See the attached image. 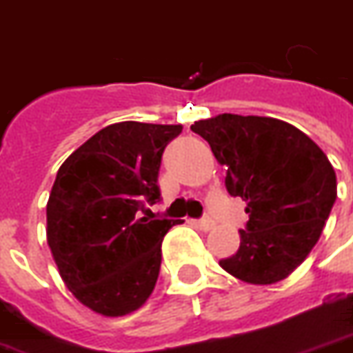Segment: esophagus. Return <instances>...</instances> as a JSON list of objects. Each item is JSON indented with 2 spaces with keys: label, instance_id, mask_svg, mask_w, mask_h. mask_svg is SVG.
<instances>
[{
  "label": "esophagus",
  "instance_id": "34e87169",
  "mask_svg": "<svg viewBox=\"0 0 353 353\" xmlns=\"http://www.w3.org/2000/svg\"><path fill=\"white\" fill-rule=\"evenodd\" d=\"M194 226H196V228H200V230H203V232H210L211 228H213V226H215V223H213V221H211V219H208V216H205V219H200V221H194Z\"/></svg>",
  "mask_w": 353,
  "mask_h": 353
}]
</instances>
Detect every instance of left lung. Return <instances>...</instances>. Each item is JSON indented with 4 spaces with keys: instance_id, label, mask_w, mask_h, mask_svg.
<instances>
[{
    "instance_id": "left-lung-1",
    "label": "left lung",
    "mask_w": 353,
    "mask_h": 353,
    "mask_svg": "<svg viewBox=\"0 0 353 353\" xmlns=\"http://www.w3.org/2000/svg\"><path fill=\"white\" fill-rule=\"evenodd\" d=\"M224 164L226 189L247 202L236 254L219 265L249 284L283 281L309 256L336 200L330 159L294 125L219 114L190 125Z\"/></svg>"
}]
</instances>
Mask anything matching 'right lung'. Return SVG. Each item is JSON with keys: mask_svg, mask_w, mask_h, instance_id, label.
I'll return each instance as SVG.
<instances>
[{"mask_svg": "<svg viewBox=\"0 0 353 353\" xmlns=\"http://www.w3.org/2000/svg\"><path fill=\"white\" fill-rule=\"evenodd\" d=\"M181 125L121 121L72 151L46 203V239L72 296L97 314L125 316L155 288L161 245L179 221L140 216L161 198L163 151Z\"/></svg>", "mask_w": 353, "mask_h": 353, "instance_id": "add662e5", "label": "right lung"}]
</instances>
